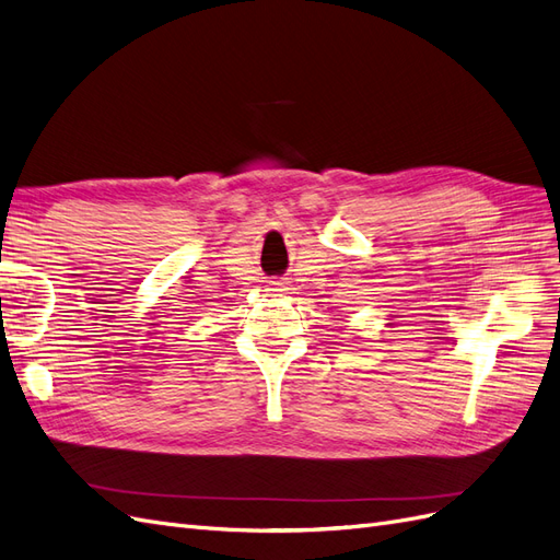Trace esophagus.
<instances>
[{"instance_id": "34e87169", "label": "esophagus", "mask_w": 560, "mask_h": 560, "mask_svg": "<svg viewBox=\"0 0 560 560\" xmlns=\"http://www.w3.org/2000/svg\"><path fill=\"white\" fill-rule=\"evenodd\" d=\"M268 290H270V292H284L287 284H284L282 280H270V282H268Z\"/></svg>"}]
</instances>
